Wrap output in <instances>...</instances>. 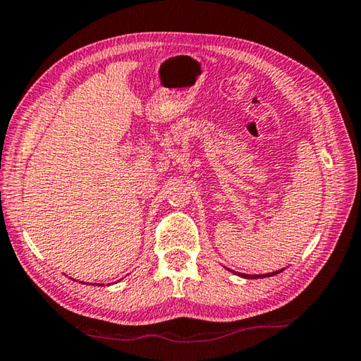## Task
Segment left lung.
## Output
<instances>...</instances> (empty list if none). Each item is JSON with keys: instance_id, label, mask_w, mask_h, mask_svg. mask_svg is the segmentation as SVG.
Segmentation results:
<instances>
[{"instance_id": "obj_1", "label": "left lung", "mask_w": 361, "mask_h": 361, "mask_svg": "<svg viewBox=\"0 0 361 361\" xmlns=\"http://www.w3.org/2000/svg\"><path fill=\"white\" fill-rule=\"evenodd\" d=\"M282 271L283 269H280V271H276V272H271V274H237V272H234V274H237V276L243 277V279H264V277L276 276V274H280Z\"/></svg>"}]
</instances>
